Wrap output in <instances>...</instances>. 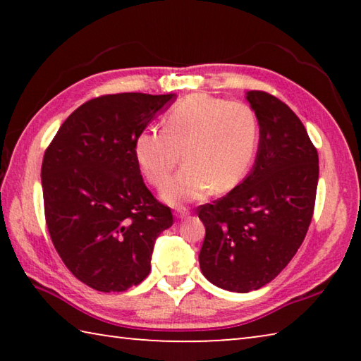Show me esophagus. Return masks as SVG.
<instances>
[{
	"label": "esophagus",
	"instance_id": "34e87169",
	"mask_svg": "<svg viewBox=\"0 0 361 361\" xmlns=\"http://www.w3.org/2000/svg\"><path fill=\"white\" fill-rule=\"evenodd\" d=\"M189 215V210L185 209V207H178V209L175 210V216L176 218H186Z\"/></svg>",
	"mask_w": 361,
	"mask_h": 361
}]
</instances>
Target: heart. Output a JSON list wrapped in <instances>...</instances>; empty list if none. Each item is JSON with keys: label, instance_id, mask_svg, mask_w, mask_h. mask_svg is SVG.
<instances>
[{"label": "heart", "instance_id": "obj_1", "mask_svg": "<svg viewBox=\"0 0 361 361\" xmlns=\"http://www.w3.org/2000/svg\"><path fill=\"white\" fill-rule=\"evenodd\" d=\"M259 126L243 102H226L205 94L180 100L162 118V130L138 133L133 151L152 186H162L182 151L185 166L162 189L170 204L229 191L245 178L258 149Z\"/></svg>", "mask_w": 361, "mask_h": 361}]
</instances>
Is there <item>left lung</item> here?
<instances>
[{"mask_svg": "<svg viewBox=\"0 0 361 361\" xmlns=\"http://www.w3.org/2000/svg\"><path fill=\"white\" fill-rule=\"evenodd\" d=\"M245 99L259 126L255 166L224 197L199 209L205 226L200 271L235 293L272 282L296 255L319 183V154L290 106L261 90H250Z\"/></svg>", "mask_w": 361, "mask_h": 361, "instance_id": "obj_1", "label": "left lung"}]
</instances>
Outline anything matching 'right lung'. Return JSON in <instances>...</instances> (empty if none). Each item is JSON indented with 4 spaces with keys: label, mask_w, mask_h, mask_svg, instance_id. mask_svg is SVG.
I'll return each instance as SVG.
<instances>
[{
    "label": "right lung",
    "mask_w": 361,
    "mask_h": 361,
    "mask_svg": "<svg viewBox=\"0 0 361 361\" xmlns=\"http://www.w3.org/2000/svg\"><path fill=\"white\" fill-rule=\"evenodd\" d=\"M175 94L97 97L75 109L44 152L46 224L65 266L90 288L126 291L151 271L154 242L173 224L145 186L138 133Z\"/></svg>",
    "instance_id": "1"
}]
</instances>
